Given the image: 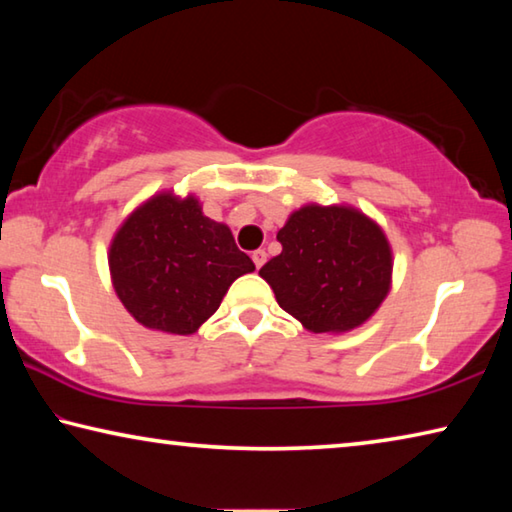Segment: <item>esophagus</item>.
<instances>
[{"instance_id": "1", "label": "esophagus", "mask_w": 512, "mask_h": 512, "mask_svg": "<svg viewBox=\"0 0 512 512\" xmlns=\"http://www.w3.org/2000/svg\"><path fill=\"white\" fill-rule=\"evenodd\" d=\"M253 262H255V266H257V268H262V266H264V262H266V250H264V248H257V250H253Z\"/></svg>"}]
</instances>
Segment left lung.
<instances>
[{
  "label": "left lung",
  "mask_w": 512,
  "mask_h": 512,
  "mask_svg": "<svg viewBox=\"0 0 512 512\" xmlns=\"http://www.w3.org/2000/svg\"><path fill=\"white\" fill-rule=\"evenodd\" d=\"M282 253L259 268L277 305L314 334L361 327L393 284V250L377 221L352 205L307 203L277 232Z\"/></svg>",
  "instance_id": "left-lung-1"
}]
</instances>
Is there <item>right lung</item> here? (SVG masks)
<instances>
[{
  "mask_svg": "<svg viewBox=\"0 0 512 512\" xmlns=\"http://www.w3.org/2000/svg\"><path fill=\"white\" fill-rule=\"evenodd\" d=\"M110 280L137 323L189 336L219 309L230 284L255 264L230 228L203 214L194 194L158 192L119 225L108 248Z\"/></svg>",
  "mask_w": 512,
  "mask_h": 512,
  "instance_id": "add662e5",
  "label": "right lung"
}]
</instances>
